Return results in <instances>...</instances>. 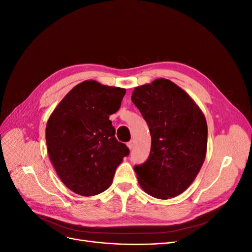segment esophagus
I'll list each match as a JSON object with an SVG mask.
<instances>
[{
  "label": "esophagus",
  "instance_id": "34e87169",
  "mask_svg": "<svg viewBox=\"0 0 252 252\" xmlns=\"http://www.w3.org/2000/svg\"><path fill=\"white\" fill-rule=\"evenodd\" d=\"M134 144H135V142L133 141V140H131V141H129V142H127V147L129 148V150H131V149H133L134 148Z\"/></svg>",
  "mask_w": 252,
  "mask_h": 252
}]
</instances>
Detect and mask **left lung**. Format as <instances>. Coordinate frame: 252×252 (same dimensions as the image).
<instances>
[{
	"label": "left lung",
	"mask_w": 252,
	"mask_h": 252,
	"mask_svg": "<svg viewBox=\"0 0 252 252\" xmlns=\"http://www.w3.org/2000/svg\"><path fill=\"white\" fill-rule=\"evenodd\" d=\"M131 102L151 135L149 157L134 166L139 184L158 199L176 197L192 184L205 159V117L186 92L164 78L137 87Z\"/></svg>",
	"instance_id": "1"
}]
</instances>
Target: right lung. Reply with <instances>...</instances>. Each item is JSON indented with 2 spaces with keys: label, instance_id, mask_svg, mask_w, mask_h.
<instances>
[{
  "label": "right lung",
  "instance_id": "1",
  "mask_svg": "<svg viewBox=\"0 0 252 252\" xmlns=\"http://www.w3.org/2000/svg\"><path fill=\"white\" fill-rule=\"evenodd\" d=\"M126 90L87 81L74 87L49 118L50 160L63 184L82 196L107 190L116 167L129 154L115 138L109 115L121 107Z\"/></svg>",
  "mask_w": 252,
  "mask_h": 252
}]
</instances>
